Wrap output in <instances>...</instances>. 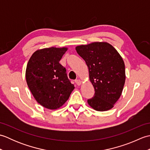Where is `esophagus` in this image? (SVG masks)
<instances>
[{
  "label": "esophagus",
  "mask_w": 150,
  "mask_h": 150,
  "mask_svg": "<svg viewBox=\"0 0 150 150\" xmlns=\"http://www.w3.org/2000/svg\"><path fill=\"white\" fill-rule=\"evenodd\" d=\"M75 83L77 84L78 86H80L81 84V83H82V82H81V80H79V79H77V80H75Z\"/></svg>",
  "instance_id": "esophagus-1"
}]
</instances>
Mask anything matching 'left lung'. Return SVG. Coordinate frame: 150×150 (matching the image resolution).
Returning <instances> with one entry per match:
<instances>
[{
    "instance_id": "left-lung-1",
    "label": "left lung",
    "mask_w": 150,
    "mask_h": 150,
    "mask_svg": "<svg viewBox=\"0 0 150 150\" xmlns=\"http://www.w3.org/2000/svg\"><path fill=\"white\" fill-rule=\"evenodd\" d=\"M89 69L90 81L95 89L88 103L99 111L111 109L119 100L125 83V65L120 54L106 42H95L75 47Z\"/></svg>"
}]
</instances>
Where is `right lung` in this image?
I'll use <instances>...</instances> for the list:
<instances>
[{
	"instance_id": "right-lung-1",
	"label": "right lung",
	"mask_w": 150,
	"mask_h": 150,
	"mask_svg": "<svg viewBox=\"0 0 150 150\" xmlns=\"http://www.w3.org/2000/svg\"><path fill=\"white\" fill-rule=\"evenodd\" d=\"M68 47L38 50L28 62L26 79L28 88L38 103L50 110H57L68 100L74 90L66 68L59 61Z\"/></svg>"
}]
</instances>
